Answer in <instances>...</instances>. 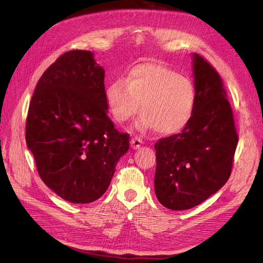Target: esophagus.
<instances>
[{"label": "esophagus", "mask_w": 263, "mask_h": 263, "mask_svg": "<svg viewBox=\"0 0 263 263\" xmlns=\"http://www.w3.org/2000/svg\"><path fill=\"white\" fill-rule=\"evenodd\" d=\"M141 144H142V139H140L138 137H135L130 140V145H132L133 149H139Z\"/></svg>", "instance_id": "34e87169"}]
</instances>
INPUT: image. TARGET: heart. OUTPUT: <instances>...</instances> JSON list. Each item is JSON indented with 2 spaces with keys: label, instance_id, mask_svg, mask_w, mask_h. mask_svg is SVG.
Instances as JSON below:
<instances>
[{
  "label": "heart",
  "instance_id": "1",
  "mask_svg": "<svg viewBox=\"0 0 263 263\" xmlns=\"http://www.w3.org/2000/svg\"><path fill=\"white\" fill-rule=\"evenodd\" d=\"M105 97L113 117L118 123L142 114L138 126L156 129L160 135H172L193 117L196 91L189 78L157 62L133 67L125 79L118 78L106 87Z\"/></svg>",
  "mask_w": 263,
  "mask_h": 263
}]
</instances>
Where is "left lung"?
<instances>
[{"label":"left lung","mask_w":263,"mask_h":263,"mask_svg":"<svg viewBox=\"0 0 263 263\" xmlns=\"http://www.w3.org/2000/svg\"><path fill=\"white\" fill-rule=\"evenodd\" d=\"M196 105L185 128L156 145L155 192L164 208L190 210L228 181L238 142L232 106L220 76L193 54Z\"/></svg>","instance_id":"1"}]
</instances>
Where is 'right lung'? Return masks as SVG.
<instances>
[{
  "mask_svg": "<svg viewBox=\"0 0 263 263\" xmlns=\"http://www.w3.org/2000/svg\"><path fill=\"white\" fill-rule=\"evenodd\" d=\"M104 69L89 50L61 54L37 82L26 118V142L39 177L71 203L106 192L129 135L107 115Z\"/></svg>",
  "mask_w": 263,
  "mask_h": 263,
  "instance_id": "obj_1",
  "label": "right lung"
}]
</instances>
